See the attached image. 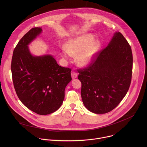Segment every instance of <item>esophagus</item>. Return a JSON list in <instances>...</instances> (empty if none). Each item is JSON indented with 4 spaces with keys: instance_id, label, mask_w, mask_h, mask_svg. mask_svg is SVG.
Masks as SVG:
<instances>
[{
    "instance_id": "1",
    "label": "esophagus",
    "mask_w": 147,
    "mask_h": 147,
    "mask_svg": "<svg viewBox=\"0 0 147 147\" xmlns=\"http://www.w3.org/2000/svg\"><path fill=\"white\" fill-rule=\"evenodd\" d=\"M71 77L73 79L74 78H76L77 77V76H78V73L74 71H72L71 73Z\"/></svg>"
}]
</instances>
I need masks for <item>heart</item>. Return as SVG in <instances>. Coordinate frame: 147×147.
<instances>
[{
    "mask_svg": "<svg viewBox=\"0 0 147 147\" xmlns=\"http://www.w3.org/2000/svg\"><path fill=\"white\" fill-rule=\"evenodd\" d=\"M94 40V35L90 34L71 39L66 43V48L62 49L61 54L65 57L78 55V63L82 66H87L93 60L100 47L99 42Z\"/></svg>",
    "mask_w": 147,
    "mask_h": 147,
    "instance_id": "heart-1",
    "label": "heart"
}]
</instances>
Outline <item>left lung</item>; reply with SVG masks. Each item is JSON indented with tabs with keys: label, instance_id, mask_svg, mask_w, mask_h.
Masks as SVG:
<instances>
[{
	"label": "left lung",
	"instance_id": "1",
	"mask_svg": "<svg viewBox=\"0 0 147 147\" xmlns=\"http://www.w3.org/2000/svg\"><path fill=\"white\" fill-rule=\"evenodd\" d=\"M132 70L131 47L120 32H116L108 46L96 53L87 67L79 69L86 108L96 114L115 109L129 89Z\"/></svg>",
	"mask_w": 147,
	"mask_h": 147
}]
</instances>
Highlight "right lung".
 I'll return each instance as SVG.
<instances>
[{
	"mask_svg": "<svg viewBox=\"0 0 147 147\" xmlns=\"http://www.w3.org/2000/svg\"><path fill=\"white\" fill-rule=\"evenodd\" d=\"M42 32L35 27L20 40L14 49L11 70L16 94L30 110L40 115L56 111L71 80V69L59 66L51 55L32 56L28 45Z\"/></svg>",
	"mask_w": 147,
	"mask_h": 147,
	"instance_id": "add662e5",
	"label": "right lung"
}]
</instances>
